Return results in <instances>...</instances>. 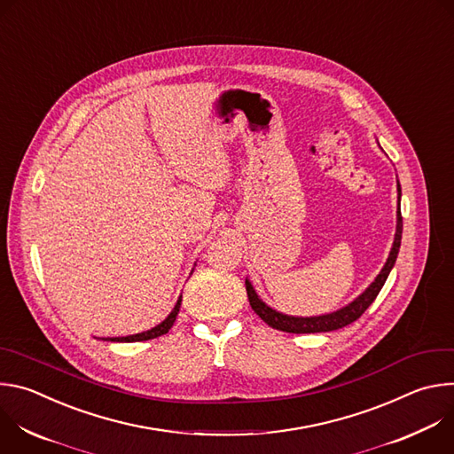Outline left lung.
<instances>
[{"label":"left lung","instance_id":"left-lung-1","mask_svg":"<svg viewBox=\"0 0 454 454\" xmlns=\"http://www.w3.org/2000/svg\"><path fill=\"white\" fill-rule=\"evenodd\" d=\"M399 200H401V184H399ZM401 239H403V215H401V207L397 210V231H395V240H394V247L390 251V256L382 268V271L379 273V277L372 282V286L359 296L356 298L350 305L325 314V316H314V317H294V316H286L280 314L277 310H273L271 307H268L261 298L256 296L253 286L246 280V293H247V300L251 309L258 314V317H262L270 327L282 331V333H291V334H314V333H331L341 327L350 325L352 321H356L357 317L363 316V312L372 305V301L377 298L379 291L382 289L387 275H390L397 254H399V247H401Z\"/></svg>","mask_w":454,"mask_h":454}]
</instances>
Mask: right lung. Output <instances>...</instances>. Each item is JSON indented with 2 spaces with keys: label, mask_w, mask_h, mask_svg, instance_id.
Returning a JSON list of instances; mask_svg holds the SVG:
<instances>
[{
  "label": "right lung",
  "mask_w": 454,
  "mask_h": 454,
  "mask_svg": "<svg viewBox=\"0 0 454 454\" xmlns=\"http://www.w3.org/2000/svg\"><path fill=\"white\" fill-rule=\"evenodd\" d=\"M179 307H181V298L177 300V303H176L174 310L168 314V317H167L163 323H160L158 327H154V329H151V331H147V333H142V334H135V336H125V338H111V341H120V343L147 341V340H154V338H158V336H163V334H167V333L170 331V327L174 325L176 316H177V312H179Z\"/></svg>",
  "instance_id": "right-lung-1"
}]
</instances>
